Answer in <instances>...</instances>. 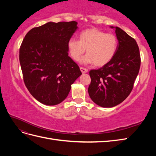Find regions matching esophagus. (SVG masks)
I'll return each mask as SVG.
<instances>
[{
	"mask_svg": "<svg viewBox=\"0 0 156 156\" xmlns=\"http://www.w3.org/2000/svg\"><path fill=\"white\" fill-rule=\"evenodd\" d=\"M80 69H81V72H82L83 73H85L88 72V69H86V68H83V67H80Z\"/></svg>",
	"mask_w": 156,
	"mask_h": 156,
	"instance_id": "obj_1",
	"label": "esophagus"
}]
</instances>
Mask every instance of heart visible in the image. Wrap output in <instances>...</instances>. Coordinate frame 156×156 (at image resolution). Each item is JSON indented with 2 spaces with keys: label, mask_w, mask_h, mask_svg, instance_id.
I'll return each instance as SVG.
<instances>
[{
  "label": "heart",
  "mask_w": 156,
  "mask_h": 156,
  "mask_svg": "<svg viewBox=\"0 0 156 156\" xmlns=\"http://www.w3.org/2000/svg\"><path fill=\"white\" fill-rule=\"evenodd\" d=\"M118 47V40L113 34H107L95 28L82 31L79 40L71 37L68 41L69 55L78 61L87 49V55L81 60L85 64L94 63L96 66H103L114 57Z\"/></svg>",
  "instance_id": "obj_1"
}]
</instances>
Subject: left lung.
<instances>
[{"instance_id":"1","label":"left lung","mask_w":156,"mask_h":156,"mask_svg":"<svg viewBox=\"0 0 156 156\" xmlns=\"http://www.w3.org/2000/svg\"><path fill=\"white\" fill-rule=\"evenodd\" d=\"M111 28L115 29L118 39L116 54L102 68L89 72V96L102 107H115L126 100L133 89L140 66L139 49L135 39L119 27Z\"/></svg>"}]
</instances>
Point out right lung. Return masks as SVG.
Returning <instances> with one entry per match:
<instances>
[{"mask_svg":"<svg viewBox=\"0 0 156 156\" xmlns=\"http://www.w3.org/2000/svg\"><path fill=\"white\" fill-rule=\"evenodd\" d=\"M77 25L73 21L47 23L33 28L23 40L20 62L24 83L31 95L44 105L63 101L82 74L68 56V41Z\"/></svg>","mask_w":156,"mask_h":156,"instance_id":"right-lung-1","label":"right lung"}]
</instances>
